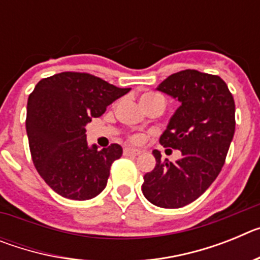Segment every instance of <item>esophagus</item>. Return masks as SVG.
I'll list each match as a JSON object with an SVG mask.
<instances>
[{"label": "esophagus", "mask_w": 260, "mask_h": 260, "mask_svg": "<svg viewBox=\"0 0 260 260\" xmlns=\"http://www.w3.org/2000/svg\"><path fill=\"white\" fill-rule=\"evenodd\" d=\"M123 153L126 156H138L141 153V151L135 150V148H130V147H126L125 150H123Z\"/></svg>", "instance_id": "esophagus-1"}]
</instances>
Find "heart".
Listing matches in <instances>:
<instances>
[{
	"label": "heart",
	"mask_w": 260,
	"mask_h": 260,
	"mask_svg": "<svg viewBox=\"0 0 260 260\" xmlns=\"http://www.w3.org/2000/svg\"><path fill=\"white\" fill-rule=\"evenodd\" d=\"M142 99H160V100H162L164 102V99H162V96H160L158 93H153V92H148V93H144V95L141 96V100ZM133 142H139L141 141V138L139 137H133L132 138Z\"/></svg>",
	"instance_id": "1"
}]
</instances>
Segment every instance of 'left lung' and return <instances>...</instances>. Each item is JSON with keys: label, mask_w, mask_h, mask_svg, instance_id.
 Instances as JSON below:
<instances>
[{"label": "left lung", "mask_w": 260, "mask_h": 260, "mask_svg": "<svg viewBox=\"0 0 260 260\" xmlns=\"http://www.w3.org/2000/svg\"><path fill=\"white\" fill-rule=\"evenodd\" d=\"M157 91L180 102L160 144L180 150L176 162L161 161L157 150L153 171L144 174L142 191L161 208H181L198 199L219 176L236 128V105L224 80L197 70L172 74Z\"/></svg>", "instance_id": "8db88e82"}]
</instances>
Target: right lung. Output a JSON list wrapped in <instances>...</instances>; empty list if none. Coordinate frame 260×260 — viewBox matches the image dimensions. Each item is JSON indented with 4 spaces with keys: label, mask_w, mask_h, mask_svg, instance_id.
<instances>
[{
    "label": "right lung",
    "mask_w": 260,
    "mask_h": 260,
    "mask_svg": "<svg viewBox=\"0 0 260 260\" xmlns=\"http://www.w3.org/2000/svg\"><path fill=\"white\" fill-rule=\"evenodd\" d=\"M130 88L86 73L41 79L27 103L26 130L32 161L50 189L63 198L88 201L105 189L110 165L122 147H89L86 126Z\"/></svg>",
    "instance_id": "obj_1"
}]
</instances>
